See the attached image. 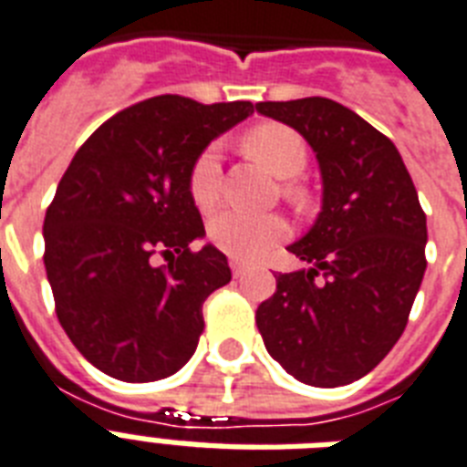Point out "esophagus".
Instances as JSON below:
<instances>
[{"mask_svg":"<svg viewBox=\"0 0 467 467\" xmlns=\"http://www.w3.org/2000/svg\"><path fill=\"white\" fill-rule=\"evenodd\" d=\"M230 268H233L234 278H242V275L249 271V266H246L244 261H240V259H230Z\"/></svg>","mask_w":467,"mask_h":467,"instance_id":"esophagus-1","label":"esophagus"}]
</instances>
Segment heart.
I'll list each match as a JSON object with an SVG mask.
<instances>
[{"mask_svg": "<svg viewBox=\"0 0 467 467\" xmlns=\"http://www.w3.org/2000/svg\"><path fill=\"white\" fill-rule=\"evenodd\" d=\"M246 153L256 158L275 177H297L306 165L305 139L285 124H259L244 136ZM189 192L201 211H211L221 199V158L215 148L199 155L189 177ZM287 194L299 196V189L287 184ZM287 223L280 215H254L227 208L208 223V237L221 252L234 259L254 261L266 256L273 246L287 237Z\"/></svg>", "mask_w": 467, "mask_h": 467, "instance_id": "obj_1", "label": "heart"}]
</instances>
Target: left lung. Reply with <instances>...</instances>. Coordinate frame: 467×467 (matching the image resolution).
Here are the masks:
<instances>
[{"label":"left lung","mask_w":467,"mask_h":467,"mask_svg":"<svg viewBox=\"0 0 467 467\" xmlns=\"http://www.w3.org/2000/svg\"><path fill=\"white\" fill-rule=\"evenodd\" d=\"M256 112L305 136L324 184L319 218L287 246L309 268L280 273L256 326L297 381L352 384L403 336L427 268V215L391 139L340 102H256Z\"/></svg>","instance_id":"1"}]
</instances>
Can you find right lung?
Here are the masks:
<instances>
[{
	"label": "right lung",
	"instance_id": "right-lung-1",
	"mask_svg": "<svg viewBox=\"0 0 467 467\" xmlns=\"http://www.w3.org/2000/svg\"><path fill=\"white\" fill-rule=\"evenodd\" d=\"M252 112L246 100L148 98L100 124L59 180L43 225L57 319L108 377L155 381L194 355L203 302L233 273L213 244L192 249L206 230L189 177L203 148Z\"/></svg>",
	"mask_w": 467,
	"mask_h": 467
}]
</instances>
